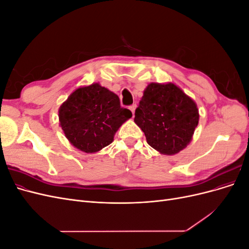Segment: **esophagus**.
Segmentation results:
<instances>
[{
    "label": "esophagus",
    "instance_id": "obj_1",
    "mask_svg": "<svg viewBox=\"0 0 249 249\" xmlns=\"http://www.w3.org/2000/svg\"><path fill=\"white\" fill-rule=\"evenodd\" d=\"M136 108H137V105L136 104H133L132 106H130V110L132 111V113H133V115H134V113H135V110H136Z\"/></svg>",
    "mask_w": 249,
    "mask_h": 249
}]
</instances>
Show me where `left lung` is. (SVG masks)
Masks as SVG:
<instances>
[{"label": "left lung", "mask_w": 249, "mask_h": 249, "mask_svg": "<svg viewBox=\"0 0 249 249\" xmlns=\"http://www.w3.org/2000/svg\"><path fill=\"white\" fill-rule=\"evenodd\" d=\"M198 119L196 104L179 87L173 83H150L134 122L153 148L163 155H176L192 140Z\"/></svg>", "instance_id": "1"}]
</instances>
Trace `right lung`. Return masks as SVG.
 <instances>
[{"label": "right lung", "mask_w": 249, "mask_h": 249, "mask_svg": "<svg viewBox=\"0 0 249 249\" xmlns=\"http://www.w3.org/2000/svg\"><path fill=\"white\" fill-rule=\"evenodd\" d=\"M132 117L119 97L99 83L80 87L59 108L60 126L76 148L87 154L109 145L124 122Z\"/></svg>", "instance_id": "obj_1"}]
</instances>
